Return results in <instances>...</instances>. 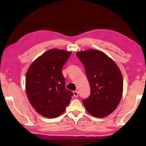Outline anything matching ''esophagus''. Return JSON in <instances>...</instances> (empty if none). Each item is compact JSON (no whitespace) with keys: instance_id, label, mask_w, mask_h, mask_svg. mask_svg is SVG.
Segmentation results:
<instances>
[{"instance_id":"34e87169","label":"esophagus","mask_w":146,"mask_h":146,"mask_svg":"<svg viewBox=\"0 0 146 146\" xmlns=\"http://www.w3.org/2000/svg\"><path fill=\"white\" fill-rule=\"evenodd\" d=\"M73 95H74V97H78V92H77V91H74L73 92Z\"/></svg>"}]
</instances>
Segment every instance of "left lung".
Here are the masks:
<instances>
[{
    "mask_svg": "<svg viewBox=\"0 0 146 146\" xmlns=\"http://www.w3.org/2000/svg\"><path fill=\"white\" fill-rule=\"evenodd\" d=\"M76 56L84 66L90 95L82 101L93 116L105 117L116 109L122 98L123 78L116 63L96 49L80 51Z\"/></svg>",
    "mask_w": 146,
    "mask_h": 146,
    "instance_id": "8db88e82",
    "label": "left lung"
}]
</instances>
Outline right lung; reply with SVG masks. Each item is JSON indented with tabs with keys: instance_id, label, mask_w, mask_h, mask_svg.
<instances>
[{
	"instance_id": "add662e5",
	"label": "right lung",
	"mask_w": 146,
	"mask_h": 146,
	"mask_svg": "<svg viewBox=\"0 0 146 146\" xmlns=\"http://www.w3.org/2000/svg\"><path fill=\"white\" fill-rule=\"evenodd\" d=\"M71 52L52 49L31 64L26 76V90L30 104L37 112L49 119L66 110L73 92L65 88L63 65Z\"/></svg>"
}]
</instances>
